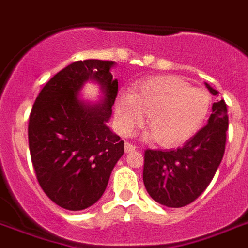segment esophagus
Masks as SVG:
<instances>
[{
    "instance_id": "obj_1",
    "label": "esophagus",
    "mask_w": 248,
    "mask_h": 248,
    "mask_svg": "<svg viewBox=\"0 0 248 248\" xmlns=\"http://www.w3.org/2000/svg\"><path fill=\"white\" fill-rule=\"evenodd\" d=\"M136 149V147L134 145V144L131 143H124V151L127 152V153H130V152H134Z\"/></svg>"
}]
</instances>
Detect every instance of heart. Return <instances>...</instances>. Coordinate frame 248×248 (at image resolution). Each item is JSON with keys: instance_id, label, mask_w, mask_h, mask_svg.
Segmentation results:
<instances>
[{"instance_id": "1", "label": "heart", "mask_w": 248, "mask_h": 248, "mask_svg": "<svg viewBox=\"0 0 248 248\" xmlns=\"http://www.w3.org/2000/svg\"><path fill=\"white\" fill-rule=\"evenodd\" d=\"M210 93L189 86L177 76H153L134 83L130 93H121L114 103L118 130L130 136L148 126L157 143L172 147L188 140L203 124L210 109Z\"/></svg>"}]
</instances>
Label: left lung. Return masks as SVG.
<instances>
[{"instance_id": "left-lung-1", "label": "left lung", "mask_w": 248, "mask_h": 248, "mask_svg": "<svg viewBox=\"0 0 248 248\" xmlns=\"http://www.w3.org/2000/svg\"><path fill=\"white\" fill-rule=\"evenodd\" d=\"M217 96L219 91L204 82ZM228 110L224 100L212 104L207 124L175 151L148 149L143 180L149 196L167 207H184L203 193L211 183L225 152Z\"/></svg>"}]
</instances>
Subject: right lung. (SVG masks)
Segmentation results:
<instances>
[{
	"label": "right lung",
	"mask_w": 248,
	"mask_h": 248,
	"mask_svg": "<svg viewBox=\"0 0 248 248\" xmlns=\"http://www.w3.org/2000/svg\"><path fill=\"white\" fill-rule=\"evenodd\" d=\"M116 62L79 60L56 73L33 104L28 139L41 188L58 206L79 211L100 200L124 141L108 122L118 91ZM96 83L101 97L80 96L85 83Z\"/></svg>",
	"instance_id": "add662e5"
}]
</instances>
